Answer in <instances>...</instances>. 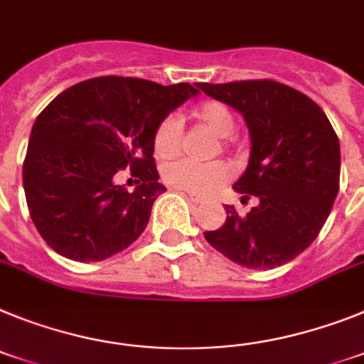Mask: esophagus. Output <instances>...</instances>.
<instances>
[{"mask_svg":"<svg viewBox=\"0 0 364 364\" xmlns=\"http://www.w3.org/2000/svg\"><path fill=\"white\" fill-rule=\"evenodd\" d=\"M173 191H179V188H173ZM185 194H186V198L192 201V203H201V201H203L200 196H194V194H191V192H185Z\"/></svg>","mask_w":364,"mask_h":364,"instance_id":"esophagus-1","label":"esophagus"}]
</instances>
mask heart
Wrapping results in <instances>:
<instances>
[{
  "label": "heart",
  "instance_id": "obj_1",
  "mask_svg": "<svg viewBox=\"0 0 364 364\" xmlns=\"http://www.w3.org/2000/svg\"><path fill=\"white\" fill-rule=\"evenodd\" d=\"M192 117L207 126L218 137L225 139L235 134L236 121L225 104L208 100L196 107ZM179 143H181V129L178 119L172 115L161 119L151 135L156 156L161 159H170L179 151ZM163 176L166 183L176 188L207 196L229 179V168L223 163H194L188 159H179L166 164Z\"/></svg>",
  "mask_w": 364,
  "mask_h": 364
}]
</instances>
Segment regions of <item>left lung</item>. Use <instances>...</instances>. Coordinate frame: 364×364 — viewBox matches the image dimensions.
<instances>
[{"mask_svg": "<svg viewBox=\"0 0 364 364\" xmlns=\"http://www.w3.org/2000/svg\"><path fill=\"white\" fill-rule=\"evenodd\" d=\"M242 113L251 156L235 183L247 216L225 205L227 220L205 240L247 269H273L311 245L339 192L341 148L326 113L304 93L273 80L196 84Z\"/></svg>", "mask_w": 364, "mask_h": 364, "instance_id": "1", "label": "left lung"}]
</instances>
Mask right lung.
I'll use <instances>...</instances> for the list:
<instances>
[{"mask_svg":"<svg viewBox=\"0 0 364 364\" xmlns=\"http://www.w3.org/2000/svg\"><path fill=\"white\" fill-rule=\"evenodd\" d=\"M200 91L129 77H99L62 91L38 115L23 161L31 218L53 251L100 262L146 229L166 188L154 164L161 119ZM124 168L141 179L134 193L114 183Z\"/></svg>","mask_w":364,"mask_h":364,"instance_id":"add662e5","label":"right lung"}]
</instances>
